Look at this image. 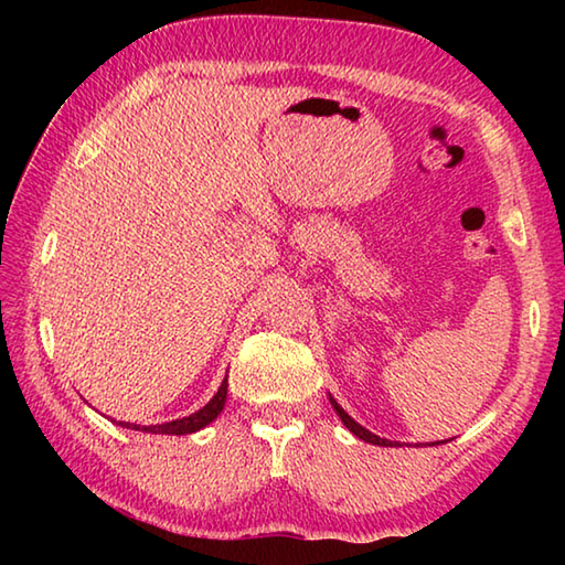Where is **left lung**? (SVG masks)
I'll list each match as a JSON object with an SVG mask.
<instances>
[{"instance_id":"1","label":"left lung","mask_w":565,"mask_h":565,"mask_svg":"<svg viewBox=\"0 0 565 565\" xmlns=\"http://www.w3.org/2000/svg\"><path fill=\"white\" fill-rule=\"evenodd\" d=\"M329 401H331V406L337 408V414H339V418L343 420V426L349 428V431L353 434V436H359L361 441H366V444H374V446H394L396 441H388V438H381V436H376V434H371V431H366V428H363L361 424H356V420H353L347 411H343L337 401H333L331 396H329ZM398 446V444H396Z\"/></svg>"}]
</instances>
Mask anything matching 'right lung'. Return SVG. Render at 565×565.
Instances as JSON below:
<instances>
[{
	"mask_svg": "<svg viewBox=\"0 0 565 565\" xmlns=\"http://www.w3.org/2000/svg\"><path fill=\"white\" fill-rule=\"evenodd\" d=\"M226 388H228V379L222 381V386L214 394V398L209 401L204 408H199L196 414L184 416V418H177V420H169V424H157V426H141V431L147 434H169V436H184V434H194V431H202L204 426L212 424V420L222 414V408L226 404ZM119 426H127L131 431H139L137 424H124L119 420Z\"/></svg>",
	"mask_w": 565,
	"mask_h": 565,
	"instance_id": "add662e5",
	"label": "right lung"
}]
</instances>
